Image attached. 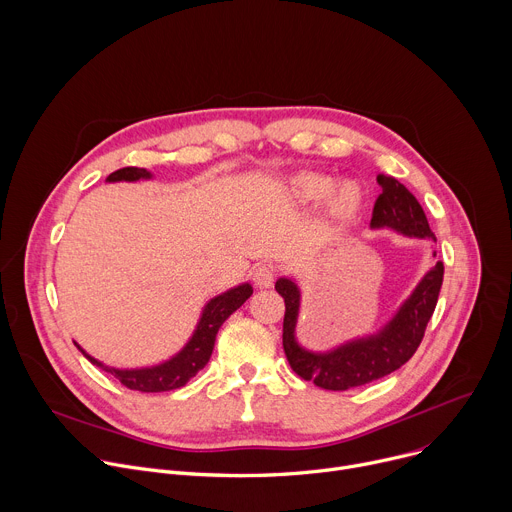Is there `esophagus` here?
<instances>
[{
  "label": "esophagus",
  "mask_w": 512,
  "mask_h": 512,
  "mask_svg": "<svg viewBox=\"0 0 512 512\" xmlns=\"http://www.w3.org/2000/svg\"><path fill=\"white\" fill-rule=\"evenodd\" d=\"M251 275H253V281L257 287H271V283L275 279V269L271 265H257Z\"/></svg>",
  "instance_id": "1"
}]
</instances>
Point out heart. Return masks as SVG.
Segmentation results:
<instances>
[{"label":"heart","mask_w":512,"mask_h":512,"mask_svg":"<svg viewBox=\"0 0 512 512\" xmlns=\"http://www.w3.org/2000/svg\"><path fill=\"white\" fill-rule=\"evenodd\" d=\"M289 196L300 204H314L326 196V210L334 218L350 216L360 204V188L352 182H342L332 188V178L318 172H304L289 180Z\"/></svg>","instance_id":"b5f03b06"}]
</instances>
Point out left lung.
Listing matches in <instances>:
<instances>
[{
	"label": "left lung",
	"instance_id": "obj_1",
	"mask_svg": "<svg viewBox=\"0 0 512 512\" xmlns=\"http://www.w3.org/2000/svg\"><path fill=\"white\" fill-rule=\"evenodd\" d=\"M377 182L383 192L375 202L371 227H387L407 237H429L435 241L417 198L393 176L379 174ZM442 281L444 263L437 261L423 275L391 322H387L377 334L350 340L328 352H310L296 340L302 300L300 287L294 279L279 277L275 281V289L285 302L283 350L289 367L302 379L314 381L316 387L328 391H346L391 375L403 367L421 344L427 322L433 316L437 296H440Z\"/></svg>",
	"mask_w": 512,
	"mask_h": 512
}]
</instances>
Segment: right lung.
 <instances>
[{
    "instance_id": "add662e5",
    "label": "right lung",
    "mask_w": 512,
    "mask_h": 512,
    "mask_svg": "<svg viewBox=\"0 0 512 512\" xmlns=\"http://www.w3.org/2000/svg\"><path fill=\"white\" fill-rule=\"evenodd\" d=\"M152 178V174L143 168H121L113 174L107 176V182H135V180H145ZM253 294V287L249 283L237 285L225 294L212 298L200 316V322L192 334V338L186 342V346L174 354L170 360L156 364V367H145V369H113L107 367V364L99 362L97 358L89 356L77 342V348L93 362L99 369L105 373L113 375L123 387L139 393H162V391H172L184 387L200 369L206 367V362L212 354L214 340L218 328L223 326V322L239 310Z\"/></svg>"
}]
</instances>
